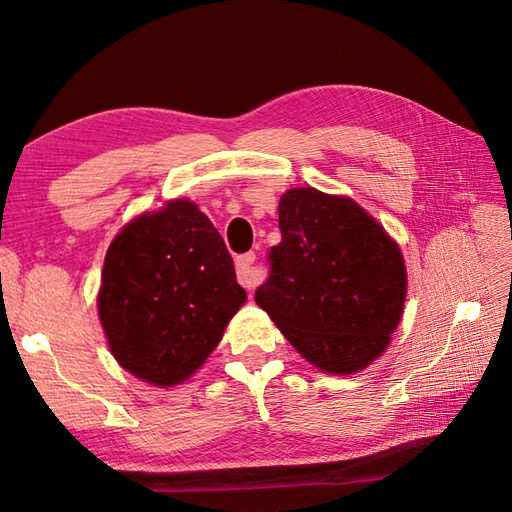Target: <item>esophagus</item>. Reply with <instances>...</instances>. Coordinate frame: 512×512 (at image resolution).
Returning a JSON list of instances; mask_svg holds the SVG:
<instances>
[{
	"instance_id": "34e87169",
	"label": "esophagus",
	"mask_w": 512,
	"mask_h": 512,
	"mask_svg": "<svg viewBox=\"0 0 512 512\" xmlns=\"http://www.w3.org/2000/svg\"><path fill=\"white\" fill-rule=\"evenodd\" d=\"M235 266H237V281L244 288L250 290L262 284V273H259L255 266V253H246L242 257H237Z\"/></svg>"
}]
</instances>
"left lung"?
Listing matches in <instances>:
<instances>
[{"instance_id": "1", "label": "left lung", "mask_w": 512, "mask_h": 512, "mask_svg": "<svg viewBox=\"0 0 512 512\" xmlns=\"http://www.w3.org/2000/svg\"><path fill=\"white\" fill-rule=\"evenodd\" d=\"M279 228L257 306L319 372H363L387 350L405 312L398 242L352 198L314 187L281 195Z\"/></svg>"}]
</instances>
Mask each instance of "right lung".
<instances>
[{
    "label": "right lung",
    "instance_id": "add662e5",
    "mask_svg": "<svg viewBox=\"0 0 512 512\" xmlns=\"http://www.w3.org/2000/svg\"><path fill=\"white\" fill-rule=\"evenodd\" d=\"M244 301L209 217L195 202L173 198L116 233L96 310L125 372L147 385L176 387L204 365Z\"/></svg>",
    "mask_w": 512,
    "mask_h": 512
}]
</instances>
